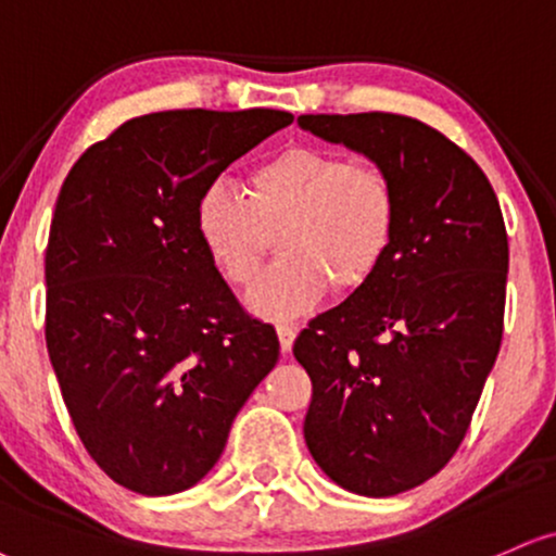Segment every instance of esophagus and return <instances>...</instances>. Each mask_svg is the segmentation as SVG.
Returning a JSON list of instances; mask_svg holds the SVG:
<instances>
[{"instance_id":"1","label":"esophagus","mask_w":556,"mask_h":556,"mask_svg":"<svg viewBox=\"0 0 556 556\" xmlns=\"http://www.w3.org/2000/svg\"><path fill=\"white\" fill-rule=\"evenodd\" d=\"M278 330V340H280V351L283 353H291V348H293V340H296V327H291V325H278L276 327Z\"/></svg>"}]
</instances>
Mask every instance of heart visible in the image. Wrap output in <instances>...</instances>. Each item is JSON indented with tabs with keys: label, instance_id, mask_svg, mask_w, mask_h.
Returning a JSON list of instances; mask_svg holds the SVG:
<instances>
[{
	"label": "heart",
	"instance_id": "b5f03b06",
	"mask_svg": "<svg viewBox=\"0 0 556 556\" xmlns=\"http://www.w3.org/2000/svg\"><path fill=\"white\" fill-rule=\"evenodd\" d=\"M400 201L392 180L368 164L325 149L293 147L260 162L247 195L216 180L201 190L198 242L231 286L255 283L276 235L280 260L250 293V309L291 319L312 309L332 283L353 291L374 276L394 244Z\"/></svg>",
	"mask_w": 556,
	"mask_h": 556
}]
</instances>
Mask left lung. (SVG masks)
<instances>
[{
    "label": "left lung",
    "instance_id": "left-lung-1",
    "mask_svg": "<svg viewBox=\"0 0 556 556\" xmlns=\"http://www.w3.org/2000/svg\"><path fill=\"white\" fill-rule=\"evenodd\" d=\"M299 128L371 160L400 201L387 260L293 342L312 379L314 462L342 490L392 497L467 435L503 340L505 222L477 162L420 121L299 115Z\"/></svg>",
    "mask_w": 556,
    "mask_h": 556
}]
</instances>
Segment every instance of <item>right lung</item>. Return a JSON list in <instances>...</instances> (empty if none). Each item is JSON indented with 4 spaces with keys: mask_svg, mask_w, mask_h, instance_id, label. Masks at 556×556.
Wrapping results in <instances>:
<instances>
[{
    "mask_svg": "<svg viewBox=\"0 0 556 556\" xmlns=\"http://www.w3.org/2000/svg\"><path fill=\"white\" fill-rule=\"evenodd\" d=\"M293 115L167 111L123 123L66 175L46 250V345L74 428L113 482L160 497L214 469L278 363L198 242L201 190Z\"/></svg>",
    "mask_w": 556,
    "mask_h": 556,
    "instance_id": "obj_1",
    "label": "right lung"
}]
</instances>
